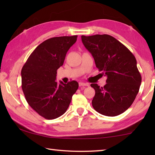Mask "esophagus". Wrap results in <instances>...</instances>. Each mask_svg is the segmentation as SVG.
<instances>
[{
    "instance_id": "obj_1",
    "label": "esophagus",
    "mask_w": 155,
    "mask_h": 155,
    "mask_svg": "<svg viewBox=\"0 0 155 155\" xmlns=\"http://www.w3.org/2000/svg\"><path fill=\"white\" fill-rule=\"evenodd\" d=\"M86 86H88V84L81 83V82L79 83V87H86Z\"/></svg>"
}]
</instances>
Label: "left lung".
<instances>
[{"mask_svg": "<svg viewBox=\"0 0 155 155\" xmlns=\"http://www.w3.org/2000/svg\"><path fill=\"white\" fill-rule=\"evenodd\" d=\"M82 42L94 58L97 68L107 77L95 91L92 101L94 109L104 116L115 117L127 110L139 93L141 75L134 56L120 42L108 35L81 36Z\"/></svg>", "mask_w": 155, "mask_h": 155, "instance_id": "left-lung-1", "label": "left lung"}]
</instances>
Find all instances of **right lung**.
<instances>
[{"label":"right lung","mask_w":155,"mask_h":155,"mask_svg":"<svg viewBox=\"0 0 155 155\" xmlns=\"http://www.w3.org/2000/svg\"><path fill=\"white\" fill-rule=\"evenodd\" d=\"M77 36L47 39L29 56L21 71L22 89L30 107L47 119L63 114L78 88L72 81L67 84L56 82L57 71L63 64L67 52Z\"/></svg>","instance_id":"right-lung-1"}]
</instances>
